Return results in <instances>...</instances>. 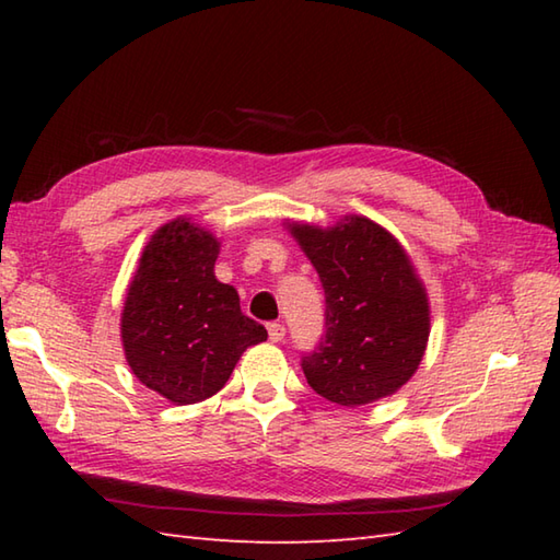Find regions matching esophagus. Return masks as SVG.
Segmentation results:
<instances>
[{
    "label": "esophagus",
    "mask_w": 560,
    "mask_h": 560,
    "mask_svg": "<svg viewBox=\"0 0 560 560\" xmlns=\"http://www.w3.org/2000/svg\"><path fill=\"white\" fill-rule=\"evenodd\" d=\"M267 331H269V339L271 341H281L283 335H287V327H283L281 323H269Z\"/></svg>",
    "instance_id": "34e87169"
}]
</instances>
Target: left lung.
<instances>
[{"instance_id": "8db88e82", "label": "left lung", "mask_w": 560, "mask_h": 560, "mask_svg": "<svg viewBox=\"0 0 560 560\" xmlns=\"http://www.w3.org/2000/svg\"><path fill=\"white\" fill-rule=\"evenodd\" d=\"M325 289V335L301 359L307 385L341 407L395 395L419 368L431 311L409 255L383 225L289 223Z\"/></svg>"}]
</instances>
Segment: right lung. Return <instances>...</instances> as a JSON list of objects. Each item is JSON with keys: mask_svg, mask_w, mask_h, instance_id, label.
<instances>
[{"mask_svg": "<svg viewBox=\"0 0 560 560\" xmlns=\"http://www.w3.org/2000/svg\"><path fill=\"white\" fill-rule=\"evenodd\" d=\"M219 247L189 219L165 223L127 289V363L141 385L180 407L217 395L243 351L267 339V329L243 315L237 291L213 277Z\"/></svg>", "mask_w": 560, "mask_h": 560, "instance_id": "1", "label": "right lung"}]
</instances>
